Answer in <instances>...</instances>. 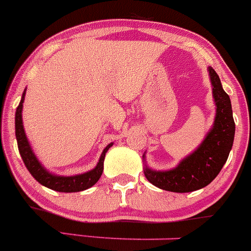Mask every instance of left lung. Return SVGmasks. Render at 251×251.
I'll return each mask as SVG.
<instances>
[{
	"mask_svg": "<svg viewBox=\"0 0 251 251\" xmlns=\"http://www.w3.org/2000/svg\"><path fill=\"white\" fill-rule=\"evenodd\" d=\"M212 93L216 102L214 127L193 154L170 171H153L144 175L151 184L169 192L187 193L207 186L219 175L229 155L234 140L235 125L229 96L224 91L217 73L209 68ZM144 158V156H143Z\"/></svg>",
	"mask_w": 251,
	"mask_h": 251,
	"instance_id": "8db88e82",
	"label": "left lung"
}]
</instances>
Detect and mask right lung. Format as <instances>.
<instances>
[{
  "label": "right lung",
  "mask_w": 251,
  "mask_h": 251,
  "mask_svg": "<svg viewBox=\"0 0 251 251\" xmlns=\"http://www.w3.org/2000/svg\"><path fill=\"white\" fill-rule=\"evenodd\" d=\"M24 96L25 92L23 93L22 100H20L16 111V137L20 156H22L23 161H24L25 166H26V169L29 170V173L31 174L32 177H34L37 182H40L42 186L57 192L72 193V192L85 191V189L92 187L93 184L100 179V177L102 176L105 153H107L108 149L113 146V143L108 144V146L105 147L102 155H100L97 166H96L92 171H88V173L86 174L76 175V176L70 177L54 176V175L47 173V171L42 168L41 164L39 163V160H37V158L35 156V154L32 153L31 147H30L29 142L26 140V136H25L22 120V109L23 102H24Z\"/></svg>",
  "instance_id": "obj_1"
}]
</instances>
